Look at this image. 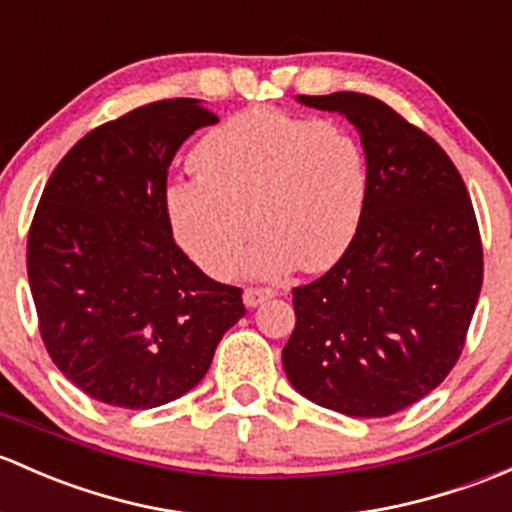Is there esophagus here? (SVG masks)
I'll use <instances>...</instances> for the list:
<instances>
[{"label": "esophagus", "instance_id": "obj_1", "mask_svg": "<svg viewBox=\"0 0 512 512\" xmlns=\"http://www.w3.org/2000/svg\"><path fill=\"white\" fill-rule=\"evenodd\" d=\"M274 289L270 287H247L245 294H242V301H245V306H250V309H255V306L265 304L267 299L274 297Z\"/></svg>", "mask_w": 512, "mask_h": 512}]
</instances>
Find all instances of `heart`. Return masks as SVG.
<instances>
[{
  "instance_id": "heart-1",
  "label": "heart",
  "mask_w": 512,
  "mask_h": 512,
  "mask_svg": "<svg viewBox=\"0 0 512 512\" xmlns=\"http://www.w3.org/2000/svg\"><path fill=\"white\" fill-rule=\"evenodd\" d=\"M193 179L166 188L176 240L211 277L328 270L348 250L368 201V157L348 127L255 107L211 129L191 154Z\"/></svg>"
}]
</instances>
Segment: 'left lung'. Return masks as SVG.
Here are the masks:
<instances>
[{
    "label": "left lung",
    "instance_id": "1",
    "mask_svg": "<svg viewBox=\"0 0 512 512\" xmlns=\"http://www.w3.org/2000/svg\"><path fill=\"white\" fill-rule=\"evenodd\" d=\"M297 100L355 125L370 186L341 260L292 289L284 373L326 410L387 417L429 395L459 360L483 284L476 213L454 161L383 100Z\"/></svg>",
    "mask_w": 512,
    "mask_h": 512
}]
</instances>
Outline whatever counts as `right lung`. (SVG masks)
<instances>
[{"mask_svg": "<svg viewBox=\"0 0 512 512\" xmlns=\"http://www.w3.org/2000/svg\"><path fill=\"white\" fill-rule=\"evenodd\" d=\"M201 100L149 102L85 134L53 169L26 242L39 331L56 368L93 400L152 410L203 380L245 316L176 245L166 174Z\"/></svg>", "mask_w": 512, "mask_h": 512, "instance_id": "1", "label": "right lung"}]
</instances>
